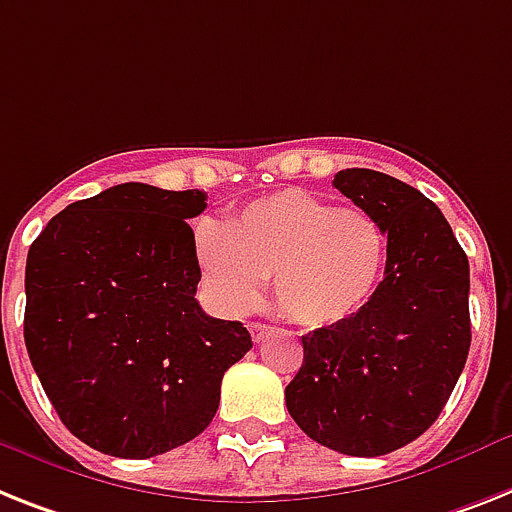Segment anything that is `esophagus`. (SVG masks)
Returning <instances> with one entry per match:
<instances>
[{"mask_svg": "<svg viewBox=\"0 0 512 512\" xmlns=\"http://www.w3.org/2000/svg\"><path fill=\"white\" fill-rule=\"evenodd\" d=\"M248 329H251L253 342H264L266 337H269L274 332V329L269 327V324H261V322H251V324H248Z\"/></svg>", "mask_w": 512, "mask_h": 512, "instance_id": "34e87169", "label": "esophagus"}]
</instances>
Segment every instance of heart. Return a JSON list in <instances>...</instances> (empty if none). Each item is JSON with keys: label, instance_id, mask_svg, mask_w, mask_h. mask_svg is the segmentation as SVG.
Instances as JSON below:
<instances>
[{"label": "heart", "instance_id": "1", "mask_svg": "<svg viewBox=\"0 0 512 512\" xmlns=\"http://www.w3.org/2000/svg\"><path fill=\"white\" fill-rule=\"evenodd\" d=\"M196 259L211 301L225 314L251 311L272 277L282 314L322 329L348 322L374 298L387 235L369 211L287 188L246 204L222 230L204 222Z\"/></svg>", "mask_w": 512, "mask_h": 512}]
</instances>
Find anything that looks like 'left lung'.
I'll return each instance as SVG.
<instances>
[{
    "mask_svg": "<svg viewBox=\"0 0 512 512\" xmlns=\"http://www.w3.org/2000/svg\"><path fill=\"white\" fill-rule=\"evenodd\" d=\"M332 185L382 225L384 280L348 322L303 337L285 403L319 445L377 458L437 421L466 366L468 256L437 204L398 177L353 167Z\"/></svg>",
    "mask_w": 512,
    "mask_h": 512,
    "instance_id": "left-lung-1",
    "label": "left lung"
}]
</instances>
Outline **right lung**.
<instances>
[{"label": "right lung", "mask_w": 512, "mask_h": 512, "mask_svg": "<svg viewBox=\"0 0 512 512\" xmlns=\"http://www.w3.org/2000/svg\"><path fill=\"white\" fill-rule=\"evenodd\" d=\"M204 190L122 183L49 219L25 264V348L62 424L114 458L204 432L248 329L204 314L188 219Z\"/></svg>", "instance_id": "right-lung-1"}]
</instances>
